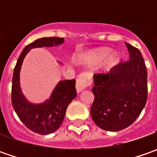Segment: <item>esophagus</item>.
Instances as JSON below:
<instances>
[{
  "label": "esophagus",
  "mask_w": 157,
  "mask_h": 157,
  "mask_svg": "<svg viewBox=\"0 0 157 157\" xmlns=\"http://www.w3.org/2000/svg\"><path fill=\"white\" fill-rule=\"evenodd\" d=\"M92 83V78L86 74H80L78 76L76 83V90L78 93L82 92L86 87L90 86Z\"/></svg>",
  "instance_id": "34e87169"
}]
</instances>
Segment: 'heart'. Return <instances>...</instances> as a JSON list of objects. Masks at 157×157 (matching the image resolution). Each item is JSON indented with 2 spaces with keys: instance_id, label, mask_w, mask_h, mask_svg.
Masks as SVG:
<instances>
[{
  "instance_id": "1",
  "label": "heart",
  "mask_w": 157,
  "mask_h": 157,
  "mask_svg": "<svg viewBox=\"0 0 157 157\" xmlns=\"http://www.w3.org/2000/svg\"><path fill=\"white\" fill-rule=\"evenodd\" d=\"M105 53H106V51L103 52L102 53H100L99 56L95 57L94 62H98L101 57H103V56H105ZM115 60H116V59H115V57H114V56H110V57H107L105 62L100 65V69H101V71H107L113 63H115Z\"/></svg>"
}]
</instances>
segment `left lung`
<instances>
[{
  "instance_id": "obj_1",
  "label": "left lung",
  "mask_w": 157,
  "mask_h": 157,
  "mask_svg": "<svg viewBox=\"0 0 157 157\" xmlns=\"http://www.w3.org/2000/svg\"><path fill=\"white\" fill-rule=\"evenodd\" d=\"M129 60L119 63L109 73L94 75V101L91 115L106 131H120L133 123L148 98V72L141 52L126 43Z\"/></svg>"
}]
</instances>
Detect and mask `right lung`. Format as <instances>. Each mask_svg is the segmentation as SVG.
<instances>
[{
  "label": "right lung",
  "instance_id": "add662e5",
  "mask_svg": "<svg viewBox=\"0 0 157 157\" xmlns=\"http://www.w3.org/2000/svg\"><path fill=\"white\" fill-rule=\"evenodd\" d=\"M62 37H43L34 41L21 52L15 64L12 78L11 101L21 122L29 129L39 135H49L57 131L63 122L67 106L77 96L75 79L58 82L52 95L40 104L30 103L22 94L20 86V71L23 59L31 49L62 44Z\"/></svg>",
  "mask_w": 157,
  "mask_h": 157
}]
</instances>
